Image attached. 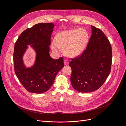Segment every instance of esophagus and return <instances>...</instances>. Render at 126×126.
Instances as JSON below:
<instances>
[{
  "label": "esophagus",
  "instance_id": "obj_1",
  "mask_svg": "<svg viewBox=\"0 0 126 126\" xmlns=\"http://www.w3.org/2000/svg\"><path fill=\"white\" fill-rule=\"evenodd\" d=\"M64 64H65V65H67V64H69V61L67 59H64Z\"/></svg>",
  "mask_w": 126,
  "mask_h": 126
}]
</instances>
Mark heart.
Instances as JSON below:
<instances>
[{"instance_id":"1","label":"heart","mask_w":126,"mask_h":126,"mask_svg":"<svg viewBox=\"0 0 126 126\" xmlns=\"http://www.w3.org/2000/svg\"><path fill=\"white\" fill-rule=\"evenodd\" d=\"M89 39V33L85 29L65 30L57 34L56 41L52 42L51 47L56 54H60L62 49L66 56L75 57L84 51Z\"/></svg>"}]
</instances>
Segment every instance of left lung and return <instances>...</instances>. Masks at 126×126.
<instances>
[{
	"label": "left lung",
	"mask_w": 126,
	"mask_h": 126,
	"mask_svg": "<svg viewBox=\"0 0 126 126\" xmlns=\"http://www.w3.org/2000/svg\"><path fill=\"white\" fill-rule=\"evenodd\" d=\"M112 63V49L109 40L100 29L91 26V35L82 54L72 59L70 81L80 93L98 89L109 76Z\"/></svg>",
	"instance_id": "obj_1"
}]
</instances>
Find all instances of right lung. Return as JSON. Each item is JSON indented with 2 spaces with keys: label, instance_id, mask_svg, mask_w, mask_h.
<instances>
[{
  "label": "right lung",
  "instance_id": "obj_1",
  "mask_svg": "<svg viewBox=\"0 0 126 126\" xmlns=\"http://www.w3.org/2000/svg\"><path fill=\"white\" fill-rule=\"evenodd\" d=\"M53 23H40L22 32L15 45L14 63L15 74L27 90L42 94L48 90L57 74L64 66L62 57L55 60L49 55V46ZM36 53L35 60L31 67H26L23 57L28 46Z\"/></svg>",
  "mask_w": 126,
  "mask_h": 126
}]
</instances>
